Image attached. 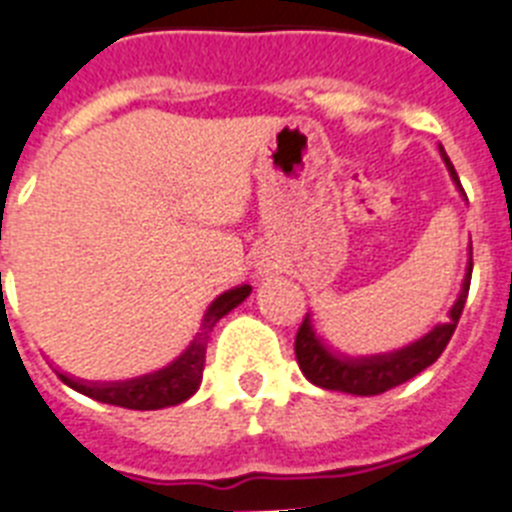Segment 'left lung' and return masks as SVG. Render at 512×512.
Returning a JSON list of instances; mask_svg holds the SVG:
<instances>
[{
  "instance_id": "obj_1",
  "label": "left lung",
  "mask_w": 512,
  "mask_h": 512,
  "mask_svg": "<svg viewBox=\"0 0 512 512\" xmlns=\"http://www.w3.org/2000/svg\"><path fill=\"white\" fill-rule=\"evenodd\" d=\"M442 158L448 163L453 182L461 187L458 174H455L450 158L445 156V150H442ZM471 268H474V263H468V273L463 278V291L458 296V302L453 304V309H450V320L445 325H437L435 330H429L422 341L411 343V346L395 351V354L369 356V359H346V356L330 354L317 341L315 330L309 325V317H304L299 330H296L294 341L299 369H302L309 382H315L317 388L341 390V393L351 395H380L385 390L395 388V385H401V382L411 380L419 372H424L429 364H435L442 351H445V346L450 343V338H453L455 325L461 320L463 304H466L468 286H471Z\"/></svg>"
}]
</instances>
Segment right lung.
Masks as SVG:
<instances>
[{
    "mask_svg": "<svg viewBox=\"0 0 512 512\" xmlns=\"http://www.w3.org/2000/svg\"><path fill=\"white\" fill-rule=\"evenodd\" d=\"M249 291H252V286L244 283L239 289H231L226 291V294L218 296L216 302L208 307V312H205L203 330L197 333V338L192 341L190 349L184 351L174 364H169L166 369L156 372V375H145L127 382H103V385H98V382L72 380V377L59 372V380H62L64 385H70L72 390H77V393L93 398V401L109 403V406H122V409L132 411H156L187 401V398L200 388V380H203L208 333L226 312H231L236 304H242L244 299H247Z\"/></svg>",
    "mask_w": 512,
    "mask_h": 512,
    "instance_id": "add662e5",
    "label": "right lung"
}]
</instances>
